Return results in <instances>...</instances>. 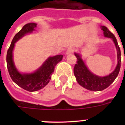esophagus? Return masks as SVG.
<instances>
[{
	"mask_svg": "<svg viewBox=\"0 0 125 125\" xmlns=\"http://www.w3.org/2000/svg\"><path fill=\"white\" fill-rule=\"evenodd\" d=\"M73 52V48H69V49L66 51L65 54L66 55L70 54H72Z\"/></svg>",
	"mask_w": 125,
	"mask_h": 125,
	"instance_id": "obj_1",
	"label": "esophagus"
}]
</instances>
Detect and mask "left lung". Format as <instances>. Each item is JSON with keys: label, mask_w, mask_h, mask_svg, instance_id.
<instances>
[{"label": "left lung", "mask_w": 125, "mask_h": 125, "mask_svg": "<svg viewBox=\"0 0 125 125\" xmlns=\"http://www.w3.org/2000/svg\"><path fill=\"white\" fill-rule=\"evenodd\" d=\"M101 29L103 30L104 37L111 38L115 45L117 54V64L114 71L109 75L97 76L89 70L83 62L81 55L74 52V55L77 58V63L75 64L74 67V74L76 81L82 87L90 91H102L107 88L117 78L121 67V51L116 38L106 26H101Z\"/></svg>", "instance_id": "8db88e82"}]
</instances>
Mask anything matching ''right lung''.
Wrapping results in <instances>:
<instances>
[{"instance_id":"right-lung-1","label":"right lung","mask_w":125,"mask_h":125,"mask_svg":"<svg viewBox=\"0 0 125 125\" xmlns=\"http://www.w3.org/2000/svg\"><path fill=\"white\" fill-rule=\"evenodd\" d=\"M37 24L34 22L25 24L14 36L6 55L7 67L11 78L17 85L30 92L38 91L48 84L54 71L55 66L63 58L62 54L49 57L40 68L30 73H21L17 69L13 60V51L15 43L26 34L33 32Z\"/></svg>"}]
</instances>
